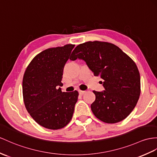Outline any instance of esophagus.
Here are the masks:
<instances>
[{
	"label": "esophagus",
	"mask_w": 157,
	"mask_h": 157,
	"mask_svg": "<svg viewBox=\"0 0 157 157\" xmlns=\"http://www.w3.org/2000/svg\"><path fill=\"white\" fill-rule=\"evenodd\" d=\"M78 92H79V94H83L84 93H86V91H85V90H78Z\"/></svg>",
	"instance_id": "1"
}]
</instances>
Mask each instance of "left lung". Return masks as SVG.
<instances>
[{"instance_id":"1","label":"left lung","mask_w":157,"mask_h":157,"mask_svg":"<svg viewBox=\"0 0 157 157\" xmlns=\"http://www.w3.org/2000/svg\"><path fill=\"white\" fill-rule=\"evenodd\" d=\"M82 59L94 75L100 76L105 90H93L90 108L94 116L113 124L127 118L135 109L140 94V77L132 59L114 44L88 41L78 44L70 59Z\"/></svg>"}]
</instances>
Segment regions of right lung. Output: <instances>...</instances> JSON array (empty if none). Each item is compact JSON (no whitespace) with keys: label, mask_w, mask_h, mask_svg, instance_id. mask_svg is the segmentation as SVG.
<instances>
[{"label":"right lung","mask_w":157,"mask_h":157,"mask_svg":"<svg viewBox=\"0 0 157 157\" xmlns=\"http://www.w3.org/2000/svg\"><path fill=\"white\" fill-rule=\"evenodd\" d=\"M75 44L49 48L33 58L22 79L25 107L33 119L51 130L63 128L73 115L78 93L62 92L63 68Z\"/></svg>","instance_id":"obj_1"}]
</instances>
